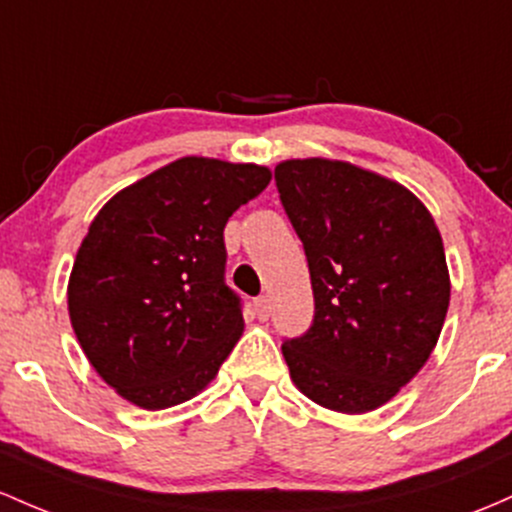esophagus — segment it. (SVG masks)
I'll return each mask as SVG.
<instances>
[{"mask_svg": "<svg viewBox=\"0 0 512 512\" xmlns=\"http://www.w3.org/2000/svg\"><path fill=\"white\" fill-rule=\"evenodd\" d=\"M255 313L260 320H267L269 318V299L267 296H260V299H255Z\"/></svg>", "mask_w": 512, "mask_h": 512, "instance_id": "obj_1", "label": "esophagus"}]
</instances>
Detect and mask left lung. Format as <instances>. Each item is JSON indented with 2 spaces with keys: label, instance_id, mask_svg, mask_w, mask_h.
I'll list each match as a JSON object with an SVG mask.
<instances>
[{
  "label": "left lung",
  "instance_id": "left-lung-1",
  "mask_svg": "<svg viewBox=\"0 0 512 512\" xmlns=\"http://www.w3.org/2000/svg\"><path fill=\"white\" fill-rule=\"evenodd\" d=\"M274 182L316 301L311 328L282 345L291 381L330 411H374L440 338L449 306L440 230L418 196L350 162L286 160Z\"/></svg>",
  "mask_w": 512,
  "mask_h": 512
}]
</instances>
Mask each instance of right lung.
Instances as JSON below:
<instances>
[{"instance_id":"right-lung-1","label":"right lung","mask_w":512,"mask_h":512,"mask_svg":"<svg viewBox=\"0 0 512 512\" xmlns=\"http://www.w3.org/2000/svg\"><path fill=\"white\" fill-rule=\"evenodd\" d=\"M272 172L182 157L119 192L84 235L67 284L89 364L148 411L189 401L243 335L223 228Z\"/></svg>"}]
</instances>
